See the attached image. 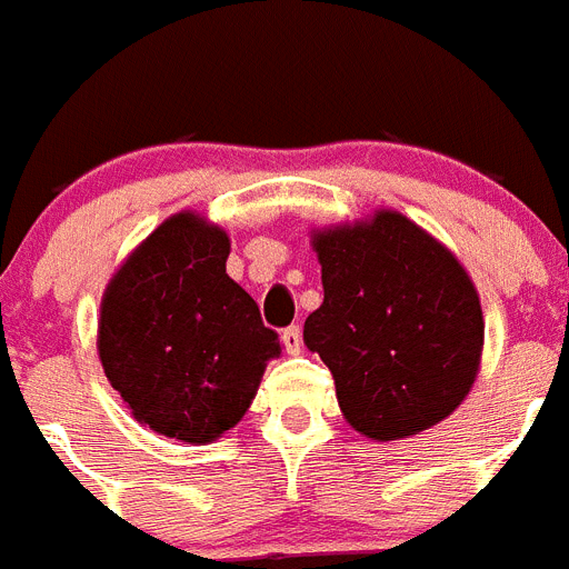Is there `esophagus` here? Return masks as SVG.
Here are the masks:
<instances>
[{"mask_svg": "<svg viewBox=\"0 0 569 569\" xmlns=\"http://www.w3.org/2000/svg\"><path fill=\"white\" fill-rule=\"evenodd\" d=\"M283 347L289 356H298L303 350V336H300V327L283 329Z\"/></svg>", "mask_w": 569, "mask_h": 569, "instance_id": "obj_1", "label": "esophagus"}]
</instances>
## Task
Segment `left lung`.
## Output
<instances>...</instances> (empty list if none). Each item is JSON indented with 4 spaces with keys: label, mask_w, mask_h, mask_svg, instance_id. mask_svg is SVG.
<instances>
[{
    "label": "left lung",
    "mask_w": 569,
    "mask_h": 569,
    "mask_svg": "<svg viewBox=\"0 0 569 569\" xmlns=\"http://www.w3.org/2000/svg\"><path fill=\"white\" fill-rule=\"evenodd\" d=\"M323 303L303 343L336 379L343 419L370 439H405L469 396L483 309L442 242L399 211L312 231Z\"/></svg>",
    "instance_id": "left-lung-1"
}]
</instances>
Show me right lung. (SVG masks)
<instances>
[{
    "mask_svg": "<svg viewBox=\"0 0 569 569\" xmlns=\"http://www.w3.org/2000/svg\"><path fill=\"white\" fill-rule=\"evenodd\" d=\"M231 240L193 211L164 219L100 300L103 373L132 417L181 442H211L246 417L280 356L254 298L226 274Z\"/></svg>",
    "mask_w": 569,
    "mask_h": 569,
    "instance_id": "1",
    "label": "right lung"
}]
</instances>
